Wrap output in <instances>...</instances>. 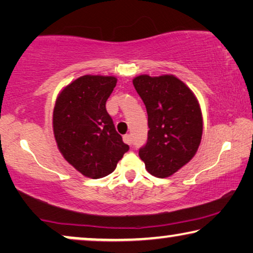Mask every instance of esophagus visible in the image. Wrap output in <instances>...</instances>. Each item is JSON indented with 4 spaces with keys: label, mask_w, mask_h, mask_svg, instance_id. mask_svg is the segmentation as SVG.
Instances as JSON below:
<instances>
[{
    "label": "esophagus",
    "mask_w": 253,
    "mask_h": 253,
    "mask_svg": "<svg viewBox=\"0 0 253 253\" xmlns=\"http://www.w3.org/2000/svg\"><path fill=\"white\" fill-rule=\"evenodd\" d=\"M123 140H124V143L127 144V145L132 144V137H131L130 134H124V136H123Z\"/></svg>",
    "instance_id": "1"
}]
</instances>
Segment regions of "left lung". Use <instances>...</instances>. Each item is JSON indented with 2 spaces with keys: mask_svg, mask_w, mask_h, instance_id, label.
<instances>
[{
  "mask_svg": "<svg viewBox=\"0 0 253 253\" xmlns=\"http://www.w3.org/2000/svg\"><path fill=\"white\" fill-rule=\"evenodd\" d=\"M132 83L146 107L150 127L139 157L150 174L168 177L198 151L203 134L199 102L191 89L172 75H140Z\"/></svg>",
  "mask_w": 253,
  "mask_h": 253,
  "instance_id": "8db88e82",
  "label": "left lung"
}]
</instances>
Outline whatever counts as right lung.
Segmentation results:
<instances>
[{"mask_svg":"<svg viewBox=\"0 0 253 253\" xmlns=\"http://www.w3.org/2000/svg\"><path fill=\"white\" fill-rule=\"evenodd\" d=\"M116 83L113 76H82L65 86L55 102L53 130L58 150L86 177L112 174L129 151L106 110Z\"/></svg>","mask_w":253,"mask_h":253,"instance_id":"1","label":"right lung"}]
</instances>
